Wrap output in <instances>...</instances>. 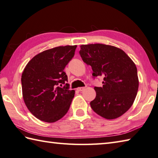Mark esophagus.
<instances>
[{
  "label": "esophagus",
  "mask_w": 158,
  "mask_h": 158,
  "mask_svg": "<svg viewBox=\"0 0 158 158\" xmlns=\"http://www.w3.org/2000/svg\"><path fill=\"white\" fill-rule=\"evenodd\" d=\"M78 89V90L79 91V92H82L83 90H84V89H85V87H81V88H79L78 89Z\"/></svg>",
  "instance_id": "34e87169"
}]
</instances>
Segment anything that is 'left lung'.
Returning <instances> with one entry per match:
<instances>
[{
	"instance_id": "obj_1",
	"label": "left lung",
	"mask_w": 158,
	"mask_h": 158,
	"mask_svg": "<svg viewBox=\"0 0 158 158\" xmlns=\"http://www.w3.org/2000/svg\"><path fill=\"white\" fill-rule=\"evenodd\" d=\"M79 54L92 67V78L103 76V87H94L96 97L90 102L94 112L106 119L122 116L132 106L137 95V69L121 49L102 44L81 45Z\"/></svg>"
}]
</instances>
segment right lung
I'll return each instance as SVG.
<instances>
[{"label": "right lung", "mask_w": 158, "mask_h": 158, "mask_svg": "<svg viewBox=\"0 0 158 158\" xmlns=\"http://www.w3.org/2000/svg\"><path fill=\"white\" fill-rule=\"evenodd\" d=\"M77 46H58L29 61L22 75L24 101L33 116L54 123L66 114L75 96L64 70L75 55Z\"/></svg>", "instance_id": "add662e5"}]
</instances>
